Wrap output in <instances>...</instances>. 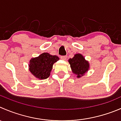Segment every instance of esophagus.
I'll list each match as a JSON object with an SVG mask.
<instances>
[{"instance_id":"34e87169","label":"esophagus","mask_w":121,"mask_h":121,"mask_svg":"<svg viewBox=\"0 0 121 121\" xmlns=\"http://www.w3.org/2000/svg\"><path fill=\"white\" fill-rule=\"evenodd\" d=\"M60 58L63 60H65L67 59V56H61Z\"/></svg>"}]
</instances>
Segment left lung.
<instances>
[{
	"mask_svg": "<svg viewBox=\"0 0 121 121\" xmlns=\"http://www.w3.org/2000/svg\"><path fill=\"white\" fill-rule=\"evenodd\" d=\"M71 71L77 76V78L84 76L90 69V64L81 54H76L72 58L69 60Z\"/></svg>",
	"mask_w": 121,
	"mask_h": 121,
	"instance_id": "left-lung-1",
	"label": "left lung"
}]
</instances>
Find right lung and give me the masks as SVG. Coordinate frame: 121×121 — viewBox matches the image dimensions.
I'll return each instance as SVG.
<instances>
[{
  "label": "right lung",
  "mask_w": 121,
  "mask_h": 121,
  "mask_svg": "<svg viewBox=\"0 0 121 121\" xmlns=\"http://www.w3.org/2000/svg\"><path fill=\"white\" fill-rule=\"evenodd\" d=\"M59 59L57 56H52L48 52H44L38 57L30 60L28 65L29 70L37 78L46 79L50 76L53 64Z\"/></svg>",
  "instance_id": "obj_1"
}]
</instances>
